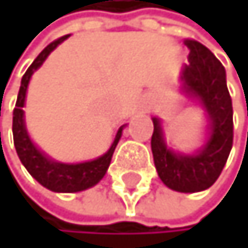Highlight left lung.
<instances>
[{"mask_svg": "<svg viewBox=\"0 0 248 248\" xmlns=\"http://www.w3.org/2000/svg\"><path fill=\"white\" fill-rule=\"evenodd\" d=\"M189 63L183 70L186 92L196 94L211 119V137L197 155H177L166 147L160 121L154 118L151 147L158 177L168 188L197 192L219 178L233 146V105L227 88L225 68L216 56L192 38L185 40Z\"/></svg>", "mask_w": 248, "mask_h": 248, "instance_id": "left-lung-1", "label": "left lung"}]
</instances>
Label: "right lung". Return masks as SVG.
Listing matches in <instances>:
<instances>
[{
	"instance_id": "right-lung-1",
	"label": "right lung",
	"mask_w": 248,
	"mask_h": 248,
	"mask_svg": "<svg viewBox=\"0 0 248 248\" xmlns=\"http://www.w3.org/2000/svg\"><path fill=\"white\" fill-rule=\"evenodd\" d=\"M68 35H63L57 40H54L46 48L38 54L37 59L32 62V65L28 68V71L24 73L20 85V92H18L16 104L14 108V123H12V132H14V144L16 149V154L20 156L24 168L28 169V172L35 178V180L43 185L45 188L56 192H78L83 191L87 188H92L101 178L105 175L107 169L110 166L111 156H113L115 147L118 144L119 138H121L123 127H119V130L115 137V141L111 147L108 149L107 154H104L99 158L87 163H79V165H63V163H56L38 151V149L31 143L28 137V132L24 129V119H23V107H24V97H26L28 83L32 73L45 62V59L49 56L52 49H56V46L60 45L63 40H66Z\"/></svg>"
}]
</instances>
